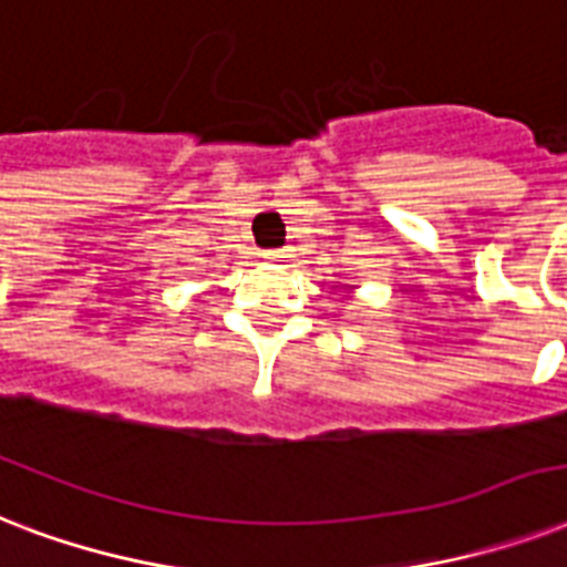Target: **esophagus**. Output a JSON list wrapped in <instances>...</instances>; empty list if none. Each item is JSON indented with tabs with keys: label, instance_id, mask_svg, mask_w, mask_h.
Returning a JSON list of instances; mask_svg holds the SVG:
<instances>
[{
	"label": "esophagus",
	"instance_id": "obj_1",
	"mask_svg": "<svg viewBox=\"0 0 567 567\" xmlns=\"http://www.w3.org/2000/svg\"><path fill=\"white\" fill-rule=\"evenodd\" d=\"M284 257H287V251H266V260H271V262H280Z\"/></svg>",
	"mask_w": 567,
	"mask_h": 567
}]
</instances>
